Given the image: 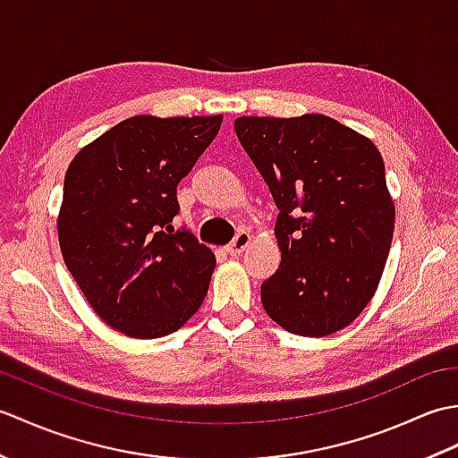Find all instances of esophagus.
I'll return each instance as SVG.
<instances>
[{
  "mask_svg": "<svg viewBox=\"0 0 458 458\" xmlns=\"http://www.w3.org/2000/svg\"><path fill=\"white\" fill-rule=\"evenodd\" d=\"M250 242H251V236H250V232H246V230H240L238 234H236V238L230 242V244L226 246V251L230 256H240L242 251H244L248 246H250Z\"/></svg>",
  "mask_w": 458,
  "mask_h": 458,
  "instance_id": "obj_1",
  "label": "esophagus"
}]
</instances>
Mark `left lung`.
<instances>
[{"label":"left lung","mask_w":458,"mask_h":458,"mask_svg":"<svg viewBox=\"0 0 458 458\" xmlns=\"http://www.w3.org/2000/svg\"><path fill=\"white\" fill-rule=\"evenodd\" d=\"M242 148L279 208L281 264L261 284V305L299 336H327L362 313L394 236L384 159L364 135L320 114L244 115Z\"/></svg>","instance_id":"left-lung-1"}]
</instances>
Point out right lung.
Segmentation results:
<instances>
[{"mask_svg": "<svg viewBox=\"0 0 458 458\" xmlns=\"http://www.w3.org/2000/svg\"><path fill=\"white\" fill-rule=\"evenodd\" d=\"M222 115H133L76 153L64 177L58 242L104 323L133 338L171 335L197 313L216 266L173 230L177 184L216 138Z\"/></svg>", "mask_w": 458, "mask_h": 458, "instance_id": "right-lung-1", "label": "right lung"}]
</instances>
